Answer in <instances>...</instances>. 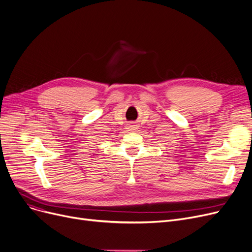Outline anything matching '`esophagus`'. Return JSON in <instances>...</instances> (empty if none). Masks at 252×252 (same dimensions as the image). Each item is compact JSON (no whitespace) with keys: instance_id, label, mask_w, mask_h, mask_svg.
Wrapping results in <instances>:
<instances>
[{"instance_id":"1","label":"esophagus","mask_w":252,"mask_h":252,"mask_svg":"<svg viewBox=\"0 0 252 252\" xmlns=\"http://www.w3.org/2000/svg\"><path fill=\"white\" fill-rule=\"evenodd\" d=\"M137 126H135V125H128V126H127V128L129 129V130H135L137 127H136Z\"/></svg>"}]
</instances>
